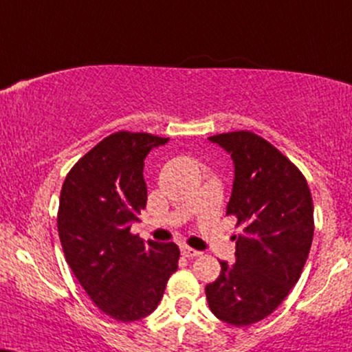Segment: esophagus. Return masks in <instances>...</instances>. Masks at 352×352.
<instances>
[{
    "mask_svg": "<svg viewBox=\"0 0 352 352\" xmlns=\"http://www.w3.org/2000/svg\"><path fill=\"white\" fill-rule=\"evenodd\" d=\"M180 252H182V255L186 256V258H195V256L201 255V252L195 250V248H190V247H186V245H182L180 247Z\"/></svg>",
    "mask_w": 352,
    "mask_h": 352,
    "instance_id": "esophagus-1",
    "label": "esophagus"
}]
</instances>
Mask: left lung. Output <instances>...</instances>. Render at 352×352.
I'll return each instance as SVG.
<instances>
[{
  "label": "left lung",
  "instance_id": "1",
  "mask_svg": "<svg viewBox=\"0 0 352 352\" xmlns=\"http://www.w3.org/2000/svg\"><path fill=\"white\" fill-rule=\"evenodd\" d=\"M234 162L228 214L243 232L235 263L221 261L208 284L211 312L222 322L247 327L278 309L299 281L314 239V203L305 177L286 155L252 131L208 138Z\"/></svg>",
  "mask_w": 352,
  "mask_h": 352
}]
</instances>
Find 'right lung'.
<instances>
[{"instance_id":"right-lung-1","label":"right lung","mask_w":352,"mask_h":352,"mask_svg":"<svg viewBox=\"0 0 352 352\" xmlns=\"http://www.w3.org/2000/svg\"><path fill=\"white\" fill-rule=\"evenodd\" d=\"M167 141L113 133L79 159L61 188L58 235L66 261L92 302L120 322L153 314L179 268L175 243L130 232L148 201L146 155Z\"/></svg>"}]
</instances>
